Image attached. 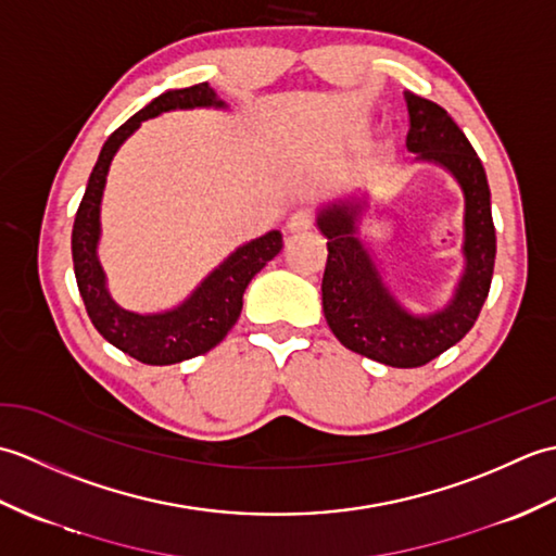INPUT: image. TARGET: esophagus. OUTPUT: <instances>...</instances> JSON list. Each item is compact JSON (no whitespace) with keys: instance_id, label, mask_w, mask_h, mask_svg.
<instances>
[{"instance_id":"obj_1","label":"esophagus","mask_w":556,"mask_h":556,"mask_svg":"<svg viewBox=\"0 0 556 556\" xmlns=\"http://www.w3.org/2000/svg\"><path fill=\"white\" fill-rule=\"evenodd\" d=\"M313 215L308 210H299V212H293V215L289 217V222H287V229H289V233H305V231H311L313 229Z\"/></svg>"}]
</instances>
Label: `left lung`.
<instances>
[{
    "label": "left lung",
    "mask_w": 556,
    "mask_h": 556,
    "mask_svg": "<svg viewBox=\"0 0 556 556\" xmlns=\"http://www.w3.org/2000/svg\"><path fill=\"white\" fill-rule=\"evenodd\" d=\"M410 128L406 146L418 162L440 164L464 191V257L466 267L442 311L413 315L387 289L358 224L368 195H346L317 212V227L327 236L323 277V311L327 325L346 349L392 368H420L464 339L485 303L497 236H494L490 186L482 162L464 131L440 104L404 92Z\"/></svg>",
    "instance_id": "1"
}]
</instances>
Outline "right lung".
Here are the masks:
<instances>
[{
	"label": "right lung",
	"mask_w": 556,
	"mask_h": 556,
	"mask_svg": "<svg viewBox=\"0 0 556 556\" xmlns=\"http://www.w3.org/2000/svg\"><path fill=\"white\" fill-rule=\"evenodd\" d=\"M193 108L224 110L227 104L217 98V92L207 83H198L191 88L162 92L160 98L146 104L131 119L116 128L108 143L102 146L96 167H92L86 195H83L76 212L74 233H71V255H74L78 291L92 325L112 346L148 365L181 363L215 349L239 320L245 287L285 245L279 231H267L260 239L236 248L217 269H212L200 281L191 296L172 311L140 315L124 311L110 296L108 279H104L98 260L100 203L110 164L116 150L136 131L140 122L160 116L162 112Z\"/></svg>",
	"instance_id": "obj_1"
}]
</instances>
